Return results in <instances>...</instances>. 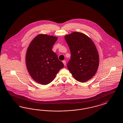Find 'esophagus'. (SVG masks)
I'll return each instance as SVG.
<instances>
[{"label": "esophagus", "instance_id": "obj_1", "mask_svg": "<svg viewBox=\"0 0 123 123\" xmlns=\"http://www.w3.org/2000/svg\"><path fill=\"white\" fill-rule=\"evenodd\" d=\"M63 63L64 65H65V66H66V60H63Z\"/></svg>", "mask_w": 123, "mask_h": 123}]
</instances>
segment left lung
<instances>
[{"label": "left lung", "mask_w": 123, "mask_h": 123, "mask_svg": "<svg viewBox=\"0 0 123 123\" xmlns=\"http://www.w3.org/2000/svg\"><path fill=\"white\" fill-rule=\"evenodd\" d=\"M71 52L67 66L76 80L84 82L95 75L99 63L97 50L91 39L74 32L65 37Z\"/></svg>", "instance_id": "8db88e82"}]
</instances>
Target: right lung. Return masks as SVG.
Segmentation results:
<instances>
[{"mask_svg":"<svg viewBox=\"0 0 123 123\" xmlns=\"http://www.w3.org/2000/svg\"><path fill=\"white\" fill-rule=\"evenodd\" d=\"M57 39L55 37L40 34L28 46L26 56L27 69L34 80L40 84L47 85L50 83L64 67L52 50Z\"/></svg>","mask_w":123,"mask_h":123,"instance_id":"add662e5","label":"right lung"}]
</instances>
